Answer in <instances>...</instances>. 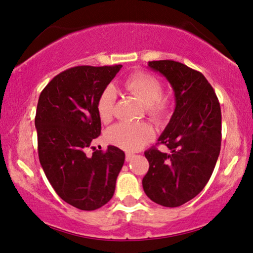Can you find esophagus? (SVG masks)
Wrapping results in <instances>:
<instances>
[{
    "label": "esophagus",
    "mask_w": 253,
    "mask_h": 253,
    "mask_svg": "<svg viewBox=\"0 0 253 253\" xmlns=\"http://www.w3.org/2000/svg\"><path fill=\"white\" fill-rule=\"evenodd\" d=\"M133 157H134V155H133V154H130V153H126V162H129L130 160H132Z\"/></svg>",
    "instance_id": "1"
}]
</instances>
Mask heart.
<instances>
[{
	"mask_svg": "<svg viewBox=\"0 0 253 253\" xmlns=\"http://www.w3.org/2000/svg\"><path fill=\"white\" fill-rule=\"evenodd\" d=\"M124 86L146 106V112L151 119L160 120L166 116L169 109L168 100L162 97L163 89L160 81L144 73H136L125 80ZM116 92L112 86L106 87L97 103L100 120L104 123L111 120ZM153 137V130L146 124L120 123L107 129L106 139L110 143L121 149L134 151L142 148Z\"/></svg>",
	"mask_w": 253,
	"mask_h": 253,
	"instance_id": "obj_1",
	"label": "heart"
}]
</instances>
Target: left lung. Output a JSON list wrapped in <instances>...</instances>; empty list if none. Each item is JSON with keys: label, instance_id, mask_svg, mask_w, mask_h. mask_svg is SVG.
<instances>
[{"label": "left lung", "instance_id": "8db88e82", "mask_svg": "<svg viewBox=\"0 0 253 253\" xmlns=\"http://www.w3.org/2000/svg\"><path fill=\"white\" fill-rule=\"evenodd\" d=\"M148 66L168 80L174 92L173 114L158 137L169 153L150 148L144 153L149 170L144 193L164 207H178L198 195L213 173L221 149V107L203 74L172 60Z\"/></svg>", "mask_w": 253, "mask_h": 253}]
</instances>
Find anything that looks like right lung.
<instances>
[{
    "label": "right lung",
    "mask_w": 253,
    "mask_h": 253,
    "mask_svg": "<svg viewBox=\"0 0 253 253\" xmlns=\"http://www.w3.org/2000/svg\"><path fill=\"white\" fill-rule=\"evenodd\" d=\"M121 67H73L39 96L35 125L40 164L59 197L82 211L109 203L124 166L125 153L114 146L85 154L102 129L97 103Z\"/></svg>",
    "instance_id": "obj_1"
}]
</instances>
